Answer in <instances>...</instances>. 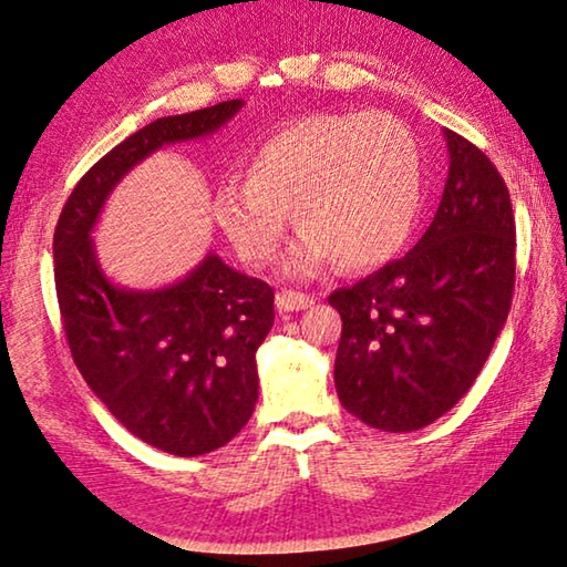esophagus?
<instances>
[{"instance_id": "esophagus-1", "label": "esophagus", "mask_w": 567, "mask_h": 567, "mask_svg": "<svg viewBox=\"0 0 567 567\" xmlns=\"http://www.w3.org/2000/svg\"><path fill=\"white\" fill-rule=\"evenodd\" d=\"M311 303H313L311 293H301L291 289H284L276 293V307L281 311H301V309H309Z\"/></svg>"}]
</instances>
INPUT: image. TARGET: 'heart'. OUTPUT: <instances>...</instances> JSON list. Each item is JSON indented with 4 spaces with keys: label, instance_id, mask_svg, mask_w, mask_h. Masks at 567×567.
Instances as JSON below:
<instances>
[{
    "label": "heart",
    "instance_id": "b5f03b06",
    "mask_svg": "<svg viewBox=\"0 0 567 567\" xmlns=\"http://www.w3.org/2000/svg\"><path fill=\"white\" fill-rule=\"evenodd\" d=\"M415 136L388 113H309L260 142L243 185L215 189L210 213L246 264H266L286 230L303 238L286 271L309 274L332 258L364 271L393 258L421 207Z\"/></svg>",
    "mask_w": 567,
    "mask_h": 567
}]
</instances>
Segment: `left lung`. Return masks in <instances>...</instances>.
<instances>
[{
    "label": "left lung",
    "instance_id": "1",
    "mask_svg": "<svg viewBox=\"0 0 567 567\" xmlns=\"http://www.w3.org/2000/svg\"><path fill=\"white\" fill-rule=\"evenodd\" d=\"M449 179L411 254L337 289L339 403L380 431H417L474 385L515 291V215L478 146L446 128Z\"/></svg>",
    "mask_w": 567,
    "mask_h": 567
}]
</instances>
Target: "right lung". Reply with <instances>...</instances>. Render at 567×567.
<instances>
[{
    "mask_svg": "<svg viewBox=\"0 0 567 567\" xmlns=\"http://www.w3.org/2000/svg\"><path fill=\"white\" fill-rule=\"evenodd\" d=\"M240 106L235 99L156 118L113 146L73 187L52 238L73 362L128 433L174 456L210 454L254 415L274 289L215 254L167 289H118L101 271L91 230L128 169L164 144L217 132Z\"/></svg>",
    "mask_w": 567,
    "mask_h": 567,
    "instance_id": "1",
    "label": "right lung"
}]
</instances>
